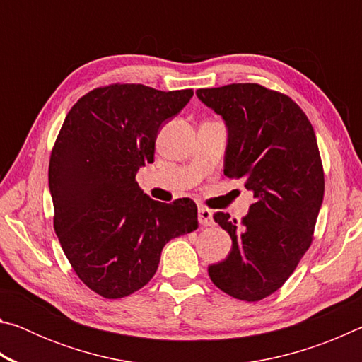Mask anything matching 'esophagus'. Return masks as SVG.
Here are the masks:
<instances>
[{
  "label": "esophagus",
  "mask_w": 362,
  "mask_h": 362,
  "mask_svg": "<svg viewBox=\"0 0 362 362\" xmlns=\"http://www.w3.org/2000/svg\"><path fill=\"white\" fill-rule=\"evenodd\" d=\"M198 220L201 225L204 226H212L214 225V218H212V212L206 207H199L198 209Z\"/></svg>",
  "instance_id": "1"
}]
</instances>
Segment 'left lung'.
<instances>
[{
    "instance_id": "obj_1",
    "label": "left lung",
    "mask_w": 362,
    "mask_h": 362,
    "mask_svg": "<svg viewBox=\"0 0 362 362\" xmlns=\"http://www.w3.org/2000/svg\"><path fill=\"white\" fill-rule=\"evenodd\" d=\"M196 95L228 127L225 175L243 179L255 198L240 223L228 212L214 214L233 247L207 272L220 291L259 302L289 279L313 243L324 196L313 126L289 95L262 84H226Z\"/></svg>"
}]
</instances>
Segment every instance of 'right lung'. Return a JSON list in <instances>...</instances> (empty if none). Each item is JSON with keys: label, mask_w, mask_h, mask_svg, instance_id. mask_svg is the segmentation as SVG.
I'll list each match as a JSON object with an SVG mask.
<instances>
[{"label": "right lung", "mask_w": 362, "mask_h": 362, "mask_svg": "<svg viewBox=\"0 0 362 362\" xmlns=\"http://www.w3.org/2000/svg\"><path fill=\"white\" fill-rule=\"evenodd\" d=\"M192 97L193 89L100 86L60 127L49 159L54 230L78 278L102 297L142 289L166 243L198 228L194 201L159 203L136 180L155 159L158 131Z\"/></svg>", "instance_id": "1"}]
</instances>
